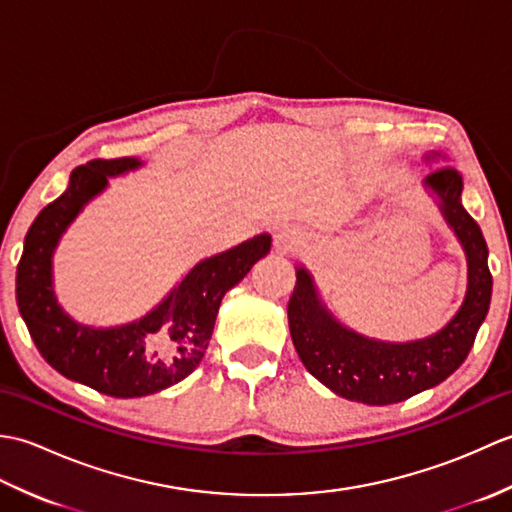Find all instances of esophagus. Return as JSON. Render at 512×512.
<instances>
[{"mask_svg": "<svg viewBox=\"0 0 512 512\" xmlns=\"http://www.w3.org/2000/svg\"><path fill=\"white\" fill-rule=\"evenodd\" d=\"M275 244H277V250H281V253H290V250H295L301 244V233L297 231L295 226L279 228V231L275 233Z\"/></svg>", "mask_w": 512, "mask_h": 512, "instance_id": "esophagus-1", "label": "esophagus"}]
</instances>
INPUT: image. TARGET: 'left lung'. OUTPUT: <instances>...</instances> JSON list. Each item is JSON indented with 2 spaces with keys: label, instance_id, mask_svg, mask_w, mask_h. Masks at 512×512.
Here are the masks:
<instances>
[{
  "label": "left lung",
  "instance_id": "1",
  "mask_svg": "<svg viewBox=\"0 0 512 512\" xmlns=\"http://www.w3.org/2000/svg\"><path fill=\"white\" fill-rule=\"evenodd\" d=\"M424 184L438 193L442 213L469 259V290L447 328L413 343L365 339L325 312L308 270H297V286L288 301L292 343L308 372L347 400L383 407L436 387L469 356L488 312L493 290L488 248L480 226L462 206V173L444 165L431 171Z\"/></svg>",
  "mask_w": 512,
  "mask_h": 512
}]
</instances>
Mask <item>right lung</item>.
<instances>
[{"label": "right lung", "instance_id": "1", "mask_svg": "<svg viewBox=\"0 0 512 512\" xmlns=\"http://www.w3.org/2000/svg\"><path fill=\"white\" fill-rule=\"evenodd\" d=\"M140 167L136 158L90 160L72 171L70 187L28 228L17 264V306L39 354L65 378L114 398H140L180 383L200 365L222 297L270 250L257 235L204 259L147 317L121 328L76 325L52 292V250L83 204L118 176Z\"/></svg>", "mask_w": 512, "mask_h": 512}]
</instances>
